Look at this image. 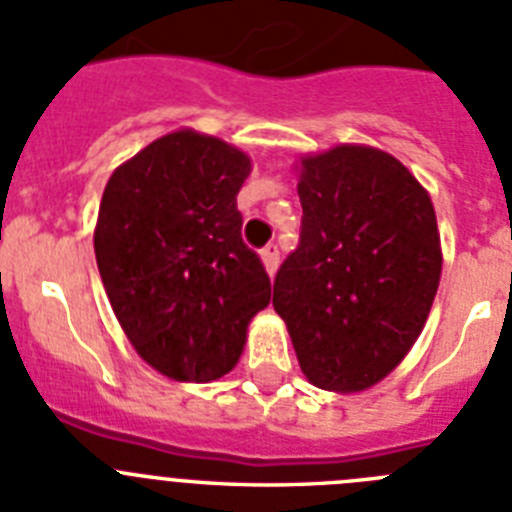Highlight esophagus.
Masks as SVG:
<instances>
[{
	"label": "esophagus",
	"mask_w": 512,
	"mask_h": 512,
	"mask_svg": "<svg viewBox=\"0 0 512 512\" xmlns=\"http://www.w3.org/2000/svg\"><path fill=\"white\" fill-rule=\"evenodd\" d=\"M260 260H262V265H265V270H268L270 278H273L275 270H278V260H281L278 244H268V247L260 252Z\"/></svg>",
	"instance_id": "1"
}]
</instances>
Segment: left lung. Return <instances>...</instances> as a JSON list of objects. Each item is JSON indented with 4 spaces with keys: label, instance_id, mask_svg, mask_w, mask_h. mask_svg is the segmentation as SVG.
<instances>
[{
    "label": "left lung",
    "instance_id": "left-lung-1",
    "mask_svg": "<svg viewBox=\"0 0 512 512\" xmlns=\"http://www.w3.org/2000/svg\"><path fill=\"white\" fill-rule=\"evenodd\" d=\"M301 242L273 286L306 379L350 394L386 379L428 322L441 283L435 208L397 157L337 144L296 162Z\"/></svg>",
    "mask_w": 512,
    "mask_h": 512
}]
</instances>
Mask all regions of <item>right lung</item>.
<instances>
[{"label": "right lung", "instance_id": "obj_1", "mask_svg": "<svg viewBox=\"0 0 512 512\" xmlns=\"http://www.w3.org/2000/svg\"><path fill=\"white\" fill-rule=\"evenodd\" d=\"M239 146L180 128L115 167L100 201L95 257L133 350L180 384L231 371L270 278L242 242Z\"/></svg>", "mask_w": 512, "mask_h": 512}]
</instances>
